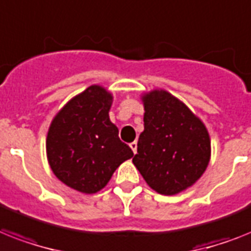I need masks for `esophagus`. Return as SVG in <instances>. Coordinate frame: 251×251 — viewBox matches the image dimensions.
I'll list each match as a JSON object with an SVG mask.
<instances>
[{
  "instance_id": "1",
  "label": "esophagus",
  "mask_w": 251,
  "mask_h": 251,
  "mask_svg": "<svg viewBox=\"0 0 251 251\" xmlns=\"http://www.w3.org/2000/svg\"><path fill=\"white\" fill-rule=\"evenodd\" d=\"M130 148H131L134 153H136V148H138V143H136V142H132V143H130Z\"/></svg>"
}]
</instances>
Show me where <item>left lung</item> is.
I'll return each mask as SVG.
<instances>
[{"label":"left lung","instance_id":"1","mask_svg":"<svg viewBox=\"0 0 251 251\" xmlns=\"http://www.w3.org/2000/svg\"><path fill=\"white\" fill-rule=\"evenodd\" d=\"M144 130L132 162L147 184L172 196L193 185L210 161V136L203 122L165 90L142 97Z\"/></svg>","mask_w":251,"mask_h":251}]
</instances>
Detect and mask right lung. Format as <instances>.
Listing matches in <instances>:
<instances>
[{"instance_id":"1","label":"right lung","mask_w":251,"mask_h":251,"mask_svg":"<svg viewBox=\"0 0 251 251\" xmlns=\"http://www.w3.org/2000/svg\"><path fill=\"white\" fill-rule=\"evenodd\" d=\"M113 97L91 85L56 113L49 127L46 153L55 176L82 193L104 188L115 170L134 156L109 120Z\"/></svg>"}]
</instances>
